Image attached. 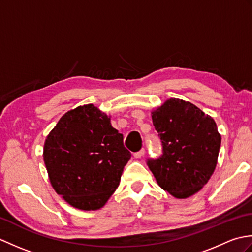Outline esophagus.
<instances>
[{
	"label": "esophagus",
	"instance_id": "34e87169",
	"mask_svg": "<svg viewBox=\"0 0 252 252\" xmlns=\"http://www.w3.org/2000/svg\"><path fill=\"white\" fill-rule=\"evenodd\" d=\"M144 155H145V149L142 148L141 151H138V152L134 153V157H135V158H141V157L144 156Z\"/></svg>",
	"mask_w": 252,
	"mask_h": 252
}]
</instances>
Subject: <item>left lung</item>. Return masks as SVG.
Instances as JSON below:
<instances>
[{
    "label": "left lung",
    "instance_id": "8db88e82",
    "mask_svg": "<svg viewBox=\"0 0 252 252\" xmlns=\"http://www.w3.org/2000/svg\"><path fill=\"white\" fill-rule=\"evenodd\" d=\"M153 123L162 145L147 165L158 185L175 198L200 190L216 169L221 135L217 123L189 101L168 99L153 111Z\"/></svg>",
    "mask_w": 252,
    "mask_h": 252
}]
</instances>
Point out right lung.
<instances>
[{
  "label": "right lung",
  "mask_w": 252,
  "mask_h": 252,
  "mask_svg": "<svg viewBox=\"0 0 252 252\" xmlns=\"http://www.w3.org/2000/svg\"><path fill=\"white\" fill-rule=\"evenodd\" d=\"M43 158L58 195L74 208L97 210L119 185L131 153L110 118L89 104L61 118L46 137Z\"/></svg>",
  "instance_id": "right-lung-1"
}]
</instances>
